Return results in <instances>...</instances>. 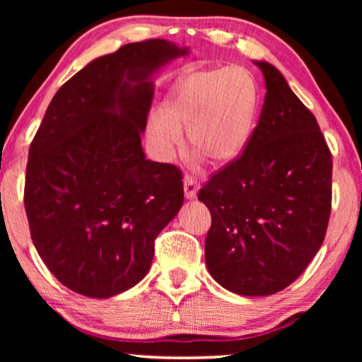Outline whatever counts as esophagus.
Wrapping results in <instances>:
<instances>
[{"mask_svg": "<svg viewBox=\"0 0 362 362\" xmlns=\"http://www.w3.org/2000/svg\"><path fill=\"white\" fill-rule=\"evenodd\" d=\"M197 191H199V185L194 181V177L186 176L185 177V196L186 199H194L197 196Z\"/></svg>", "mask_w": 362, "mask_h": 362, "instance_id": "obj_1", "label": "esophagus"}]
</instances>
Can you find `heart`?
<instances>
[{"instance_id":"1","label":"heart","mask_w":362,"mask_h":362,"mask_svg":"<svg viewBox=\"0 0 362 362\" xmlns=\"http://www.w3.org/2000/svg\"><path fill=\"white\" fill-rule=\"evenodd\" d=\"M259 112L255 78L242 67L202 69L182 76L165 100V113L148 118V138L163 160L182 143L217 165L235 161L249 145Z\"/></svg>"}]
</instances>
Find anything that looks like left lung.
Here are the masks:
<instances>
[{"instance_id": "left-lung-1", "label": "left lung", "mask_w": 362, "mask_h": 362, "mask_svg": "<svg viewBox=\"0 0 362 362\" xmlns=\"http://www.w3.org/2000/svg\"><path fill=\"white\" fill-rule=\"evenodd\" d=\"M254 64L267 88L259 125L197 199L212 217L204 245L212 279L232 293L267 296L293 284L323 244L333 160L315 115L279 69Z\"/></svg>"}]
</instances>
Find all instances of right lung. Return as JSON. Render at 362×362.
I'll use <instances>...</instances> for the list:
<instances>
[{
	"instance_id": "1",
	"label": "right lung",
	"mask_w": 362,
	"mask_h": 362,
	"mask_svg": "<svg viewBox=\"0 0 362 362\" xmlns=\"http://www.w3.org/2000/svg\"><path fill=\"white\" fill-rule=\"evenodd\" d=\"M187 52L166 39L127 44L49 103L29 146L24 207L39 257L76 293L110 298L135 286L181 209V171L146 160L141 135L153 77Z\"/></svg>"
}]
</instances>
